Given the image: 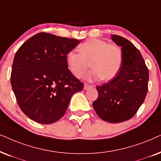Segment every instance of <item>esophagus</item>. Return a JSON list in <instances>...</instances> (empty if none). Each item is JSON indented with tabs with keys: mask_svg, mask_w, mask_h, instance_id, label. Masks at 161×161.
<instances>
[{
	"mask_svg": "<svg viewBox=\"0 0 161 161\" xmlns=\"http://www.w3.org/2000/svg\"><path fill=\"white\" fill-rule=\"evenodd\" d=\"M91 87H92L91 85H88V84L84 85V90H88L89 88H91Z\"/></svg>",
	"mask_w": 161,
	"mask_h": 161,
	"instance_id": "1",
	"label": "esophagus"
}]
</instances>
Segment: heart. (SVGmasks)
Returning <instances> with one entry per match:
<instances>
[{
  "label": "heart",
  "instance_id": "obj_1",
  "mask_svg": "<svg viewBox=\"0 0 161 161\" xmlns=\"http://www.w3.org/2000/svg\"><path fill=\"white\" fill-rule=\"evenodd\" d=\"M78 50L79 53L70 51L65 57L68 69L76 78L83 76L89 63L93 69L85 76L88 81L99 79L110 81L119 74L123 62V53L117 45L92 38L79 45Z\"/></svg>",
  "mask_w": 161,
  "mask_h": 161
}]
</instances>
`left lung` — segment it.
<instances>
[{"instance_id":"8db88e82","label":"left lung","mask_w":161,"mask_h":161,"mask_svg":"<svg viewBox=\"0 0 161 161\" xmlns=\"http://www.w3.org/2000/svg\"><path fill=\"white\" fill-rule=\"evenodd\" d=\"M111 38L121 47L123 62L114 79L96 87L98 96L92 105L102 120L120 123L133 117L143 104L148 91L149 70L132 42L116 34Z\"/></svg>"}]
</instances>
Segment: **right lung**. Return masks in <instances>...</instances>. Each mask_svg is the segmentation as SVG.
<instances>
[{
    "instance_id": "1",
    "label": "right lung",
    "mask_w": 161,
    "mask_h": 161,
    "mask_svg": "<svg viewBox=\"0 0 161 161\" xmlns=\"http://www.w3.org/2000/svg\"><path fill=\"white\" fill-rule=\"evenodd\" d=\"M76 39L41 32L27 40L14 56L11 85L21 110L42 124L63 116L70 98L83 83L71 74L65 61L78 46Z\"/></svg>"
}]
</instances>
